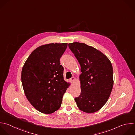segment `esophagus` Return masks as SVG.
I'll return each mask as SVG.
<instances>
[{
  "label": "esophagus",
  "instance_id": "obj_1",
  "mask_svg": "<svg viewBox=\"0 0 135 135\" xmlns=\"http://www.w3.org/2000/svg\"><path fill=\"white\" fill-rule=\"evenodd\" d=\"M75 78H74V77H72L71 79H70V81H71V82L72 83L75 81Z\"/></svg>",
  "mask_w": 135,
  "mask_h": 135
}]
</instances>
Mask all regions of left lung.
Wrapping results in <instances>:
<instances>
[{
  "mask_svg": "<svg viewBox=\"0 0 135 135\" xmlns=\"http://www.w3.org/2000/svg\"><path fill=\"white\" fill-rule=\"evenodd\" d=\"M68 46L81 66V94L74 99L78 108L86 113L101 109L108 101L113 85V68L101 51L82 43Z\"/></svg>",
  "mask_w": 135,
  "mask_h": 135,
  "instance_id": "obj_1",
  "label": "left lung"
}]
</instances>
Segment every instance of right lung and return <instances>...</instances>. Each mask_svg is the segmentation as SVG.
<instances>
[{"label": "right lung", "mask_w": 135, "mask_h": 135, "mask_svg": "<svg viewBox=\"0 0 135 135\" xmlns=\"http://www.w3.org/2000/svg\"><path fill=\"white\" fill-rule=\"evenodd\" d=\"M67 46V43L41 45L32 52L22 68L25 94L42 113L50 114L57 110L70 84L64 80V69L60 61Z\"/></svg>", "instance_id": "right-lung-1"}]
</instances>
